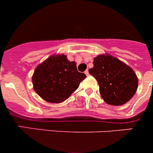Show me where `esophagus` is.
<instances>
[{"mask_svg":"<svg viewBox=\"0 0 153 153\" xmlns=\"http://www.w3.org/2000/svg\"><path fill=\"white\" fill-rule=\"evenodd\" d=\"M85 73L87 76H88V75H89V72H88V70H86V71L85 72Z\"/></svg>","mask_w":153,"mask_h":153,"instance_id":"obj_1","label":"esophagus"}]
</instances>
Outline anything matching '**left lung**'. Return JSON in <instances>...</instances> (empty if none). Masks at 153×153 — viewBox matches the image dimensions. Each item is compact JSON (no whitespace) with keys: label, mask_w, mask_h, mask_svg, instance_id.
Masks as SVG:
<instances>
[{"label":"left lung","mask_w":153,"mask_h":153,"mask_svg":"<svg viewBox=\"0 0 153 153\" xmlns=\"http://www.w3.org/2000/svg\"><path fill=\"white\" fill-rule=\"evenodd\" d=\"M89 73L95 78L100 93L107 104L122 105L134 97L138 88V78L131 67L109 53L94 59Z\"/></svg>","instance_id":"1"}]
</instances>
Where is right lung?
Segmentation results:
<instances>
[{"instance_id":"obj_1","label":"right lung","mask_w":153,"mask_h":153,"mask_svg":"<svg viewBox=\"0 0 153 153\" xmlns=\"http://www.w3.org/2000/svg\"><path fill=\"white\" fill-rule=\"evenodd\" d=\"M86 75L77 70L76 62H70L64 54H53L35 68L32 85L44 100L59 103L78 89Z\"/></svg>"}]
</instances>
